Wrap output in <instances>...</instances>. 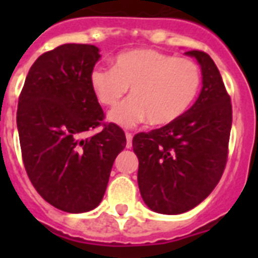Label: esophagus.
<instances>
[{"label":"esophagus","instance_id":"1","mask_svg":"<svg viewBox=\"0 0 258 258\" xmlns=\"http://www.w3.org/2000/svg\"><path fill=\"white\" fill-rule=\"evenodd\" d=\"M125 140H127V148H131V142H133V134H131V133H125Z\"/></svg>","mask_w":258,"mask_h":258}]
</instances>
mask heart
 I'll return each instance as SVG.
<instances>
[{
	"mask_svg": "<svg viewBox=\"0 0 258 258\" xmlns=\"http://www.w3.org/2000/svg\"><path fill=\"white\" fill-rule=\"evenodd\" d=\"M202 84L199 64L151 48L118 53L113 68L91 70L90 85L98 102L114 106L130 88L131 98L109 112L107 118L121 127L148 121L164 125L184 114L198 96Z\"/></svg>",
	"mask_w": 258,
	"mask_h": 258,
	"instance_id": "b5f03b06",
	"label": "heart"
}]
</instances>
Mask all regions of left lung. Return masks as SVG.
Returning a JSON list of instances; mask_svg holds the SVG:
<instances>
[{
  "instance_id": "obj_1",
  "label": "left lung",
  "mask_w": 258,
  "mask_h": 258,
  "mask_svg": "<svg viewBox=\"0 0 258 258\" xmlns=\"http://www.w3.org/2000/svg\"><path fill=\"white\" fill-rule=\"evenodd\" d=\"M202 69V91L173 123L133 138L138 186L151 210L182 214L211 194L227 164L232 106L213 59L202 51L185 52Z\"/></svg>"
}]
</instances>
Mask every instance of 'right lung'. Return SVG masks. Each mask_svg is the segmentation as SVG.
Returning a JSON list of instances; mask_svg holds the SVG:
<instances>
[{
    "label": "right lung",
    "mask_w": 258,
    "mask_h": 258,
    "mask_svg": "<svg viewBox=\"0 0 258 258\" xmlns=\"http://www.w3.org/2000/svg\"><path fill=\"white\" fill-rule=\"evenodd\" d=\"M99 48L63 44L33 63L20 92L16 124L23 163L42 199L66 213L101 203L114 159L125 148L116 124L90 138L105 117L90 85Z\"/></svg>",
    "instance_id": "add662e5"
}]
</instances>
